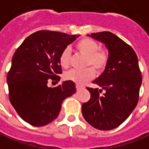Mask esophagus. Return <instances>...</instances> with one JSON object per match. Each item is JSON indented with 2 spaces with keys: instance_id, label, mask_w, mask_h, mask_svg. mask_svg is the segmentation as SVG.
Returning <instances> with one entry per match:
<instances>
[{
  "instance_id": "obj_1",
  "label": "esophagus",
  "mask_w": 149,
  "mask_h": 149,
  "mask_svg": "<svg viewBox=\"0 0 149 149\" xmlns=\"http://www.w3.org/2000/svg\"><path fill=\"white\" fill-rule=\"evenodd\" d=\"M76 88H77V91H80V90H81V89L84 88L83 87H81V86H80V85H77V87H76Z\"/></svg>"
}]
</instances>
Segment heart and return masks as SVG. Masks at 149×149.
Returning a JSON list of instances; mask_svg holds the SVG:
<instances>
[{
	"mask_svg": "<svg viewBox=\"0 0 149 149\" xmlns=\"http://www.w3.org/2000/svg\"><path fill=\"white\" fill-rule=\"evenodd\" d=\"M76 50L79 54L86 57L84 66L91 67L96 73H101L108 63L109 54L106 49H99L100 46L93 39L82 38L75 46ZM71 53L69 48H65L61 52L59 62L62 68H68L70 64ZM95 72L90 68L84 70H70L65 74V79L78 85H83L94 77Z\"/></svg>",
	"mask_w": 149,
	"mask_h": 149,
	"instance_id": "b5f03b06",
	"label": "heart"
}]
</instances>
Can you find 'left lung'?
I'll use <instances>...</instances> for the list:
<instances>
[{
	"label": "left lung",
	"instance_id": "8db88e82",
	"mask_svg": "<svg viewBox=\"0 0 149 149\" xmlns=\"http://www.w3.org/2000/svg\"><path fill=\"white\" fill-rule=\"evenodd\" d=\"M88 36L105 45L109 61L103 72L93 81L102 89L87 88L91 98L83 103L82 114L91 126L110 130L125 122L137 104L142 82L138 58L133 48L113 33ZM102 90L105 93L100 96Z\"/></svg>",
	"mask_w": 149,
	"mask_h": 149
}]
</instances>
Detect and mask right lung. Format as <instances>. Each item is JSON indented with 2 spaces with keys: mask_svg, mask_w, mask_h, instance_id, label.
Here are the masks:
<instances>
[{
  "mask_svg": "<svg viewBox=\"0 0 149 149\" xmlns=\"http://www.w3.org/2000/svg\"><path fill=\"white\" fill-rule=\"evenodd\" d=\"M80 35L39 31L29 35L16 50L7 76L9 100L21 118L34 126H43L58 118L61 103L77 91L66 80L55 88L62 73L61 52Z\"/></svg>",
  "mask_w": 149,
  "mask_h": 149,
  "instance_id": "1",
  "label": "right lung"
}]
</instances>
